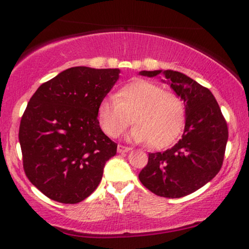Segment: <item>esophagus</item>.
I'll return each instance as SVG.
<instances>
[{
	"instance_id": "34e87169",
	"label": "esophagus",
	"mask_w": 249,
	"mask_h": 249,
	"mask_svg": "<svg viewBox=\"0 0 249 249\" xmlns=\"http://www.w3.org/2000/svg\"><path fill=\"white\" fill-rule=\"evenodd\" d=\"M130 150H131L130 147L124 146V145H118V146H117V152L118 153H126Z\"/></svg>"
}]
</instances>
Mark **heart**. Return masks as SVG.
<instances>
[{"label":"heart","mask_w":249,"mask_h":249,"mask_svg":"<svg viewBox=\"0 0 249 249\" xmlns=\"http://www.w3.org/2000/svg\"><path fill=\"white\" fill-rule=\"evenodd\" d=\"M133 119L131 120L130 118ZM97 118L107 136L117 138L133 122L130 138L148 142L154 148L166 147L179 137L185 123L181 98L156 83L136 79L123 87L115 98H104L97 107Z\"/></svg>","instance_id":"heart-1"}]
</instances>
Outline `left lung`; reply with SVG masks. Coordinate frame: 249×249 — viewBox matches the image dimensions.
<instances>
[{"instance_id": "obj_1", "label": "left lung", "mask_w": 249, "mask_h": 249, "mask_svg": "<svg viewBox=\"0 0 249 249\" xmlns=\"http://www.w3.org/2000/svg\"><path fill=\"white\" fill-rule=\"evenodd\" d=\"M142 76L164 73L184 101L186 122L181 139L164 152L148 153L139 173L147 190L164 198H181L211 181L224 161L228 127L218 102L207 88L173 70L141 71Z\"/></svg>"}]
</instances>
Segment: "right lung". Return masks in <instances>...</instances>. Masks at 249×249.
<instances>
[{
    "instance_id": "1",
    "label": "right lung",
    "mask_w": 249,
    "mask_h": 249,
    "mask_svg": "<svg viewBox=\"0 0 249 249\" xmlns=\"http://www.w3.org/2000/svg\"><path fill=\"white\" fill-rule=\"evenodd\" d=\"M119 69L75 67L43 83L21 124L25 176L48 198L77 204L101 182L117 144L102 131L97 107L118 81Z\"/></svg>"
}]
</instances>
